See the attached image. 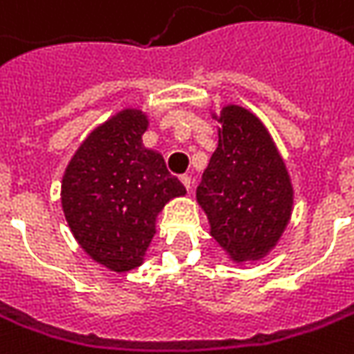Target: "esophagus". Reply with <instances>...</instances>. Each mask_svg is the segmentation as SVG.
<instances>
[{"instance_id":"esophagus-1","label":"esophagus","mask_w":354,"mask_h":354,"mask_svg":"<svg viewBox=\"0 0 354 354\" xmlns=\"http://www.w3.org/2000/svg\"><path fill=\"white\" fill-rule=\"evenodd\" d=\"M180 180H182V184H184V188H186V189L192 188V178H189L188 174H182V176H180Z\"/></svg>"}]
</instances>
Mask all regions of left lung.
<instances>
[{
  "mask_svg": "<svg viewBox=\"0 0 354 354\" xmlns=\"http://www.w3.org/2000/svg\"><path fill=\"white\" fill-rule=\"evenodd\" d=\"M219 121V145L198 186V201L215 241L235 261H257L274 247L290 219V178L252 113L229 105Z\"/></svg>",
  "mask_w": 354,
  "mask_h": 354,
  "instance_id": "left-lung-1",
  "label": "left lung"
}]
</instances>
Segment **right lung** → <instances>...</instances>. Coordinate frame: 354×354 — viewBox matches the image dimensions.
<instances>
[{
  "instance_id": "right-lung-1",
  "label": "right lung",
  "mask_w": 354,
  "mask_h": 354,
  "mask_svg": "<svg viewBox=\"0 0 354 354\" xmlns=\"http://www.w3.org/2000/svg\"><path fill=\"white\" fill-rule=\"evenodd\" d=\"M145 129L137 109L117 113L84 140L62 180V207L74 237L115 272L139 266L158 212L186 194L165 158L142 147Z\"/></svg>"
}]
</instances>
